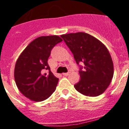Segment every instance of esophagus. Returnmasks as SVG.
<instances>
[{
    "label": "esophagus",
    "mask_w": 129,
    "mask_h": 129,
    "mask_svg": "<svg viewBox=\"0 0 129 129\" xmlns=\"http://www.w3.org/2000/svg\"><path fill=\"white\" fill-rule=\"evenodd\" d=\"M69 72H66V73H63V74H62V75H63V76H67L68 75H69Z\"/></svg>",
    "instance_id": "1"
}]
</instances>
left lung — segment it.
Returning a JSON list of instances; mask_svg holds the SVG:
<instances>
[{
	"label": "left lung",
	"instance_id": "left-lung-1",
	"mask_svg": "<svg viewBox=\"0 0 129 129\" xmlns=\"http://www.w3.org/2000/svg\"><path fill=\"white\" fill-rule=\"evenodd\" d=\"M60 37L80 67V80L74 85L75 89L83 95L90 97L104 93L113 76V63L107 47L86 33H72ZM81 62L85 64L84 67L79 65Z\"/></svg>",
	"mask_w": 129,
	"mask_h": 129
}]
</instances>
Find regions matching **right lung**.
<instances>
[{
    "mask_svg": "<svg viewBox=\"0 0 129 129\" xmlns=\"http://www.w3.org/2000/svg\"><path fill=\"white\" fill-rule=\"evenodd\" d=\"M62 41L57 36H41L19 56L15 65V82L20 92L31 100H45L56 90L58 78L51 72L47 60L52 49Z\"/></svg>",
    "mask_w": 129,
    "mask_h": 129,
    "instance_id": "right-lung-1",
    "label": "right lung"
}]
</instances>
